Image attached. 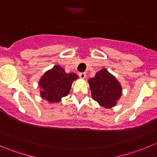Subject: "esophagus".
Returning <instances> with one entry per match:
<instances>
[{
  "mask_svg": "<svg viewBox=\"0 0 157 157\" xmlns=\"http://www.w3.org/2000/svg\"><path fill=\"white\" fill-rule=\"evenodd\" d=\"M79 76H80V78H82V79H84V78H86V73H84V72H81V73H80V74H79Z\"/></svg>",
  "mask_w": 157,
  "mask_h": 157,
  "instance_id": "1",
  "label": "esophagus"
}]
</instances>
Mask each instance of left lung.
I'll return each instance as SVG.
<instances>
[{"label":"left lung","instance_id":"left-lung-1","mask_svg":"<svg viewBox=\"0 0 157 157\" xmlns=\"http://www.w3.org/2000/svg\"><path fill=\"white\" fill-rule=\"evenodd\" d=\"M92 97L101 106L112 108L121 96V86L118 80L106 69L97 72L89 80Z\"/></svg>","mask_w":157,"mask_h":157}]
</instances>
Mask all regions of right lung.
Returning a JSON list of instances; mask_svg holds the SVG:
<instances>
[{
	"mask_svg": "<svg viewBox=\"0 0 157 157\" xmlns=\"http://www.w3.org/2000/svg\"><path fill=\"white\" fill-rule=\"evenodd\" d=\"M78 78L74 73L67 74L59 65L45 73L39 80L41 96L49 102H58L61 98L67 96L73 81Z\"/></svg>",
	"mask_w": 157,
	"mask_h": 157,
	"instance_id": "add662e5",
	"label": "right lung"
}]
</instances>
